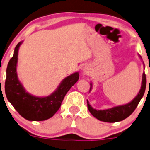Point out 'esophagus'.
I'll list each match as a JSON object with an SVG mask.
<instances>
[{
    "label": "esophagus",
    "instance_id": "obj_1",
    "mask_svg": "<svg viewBox=\"0 0 150 150\" xmlns=\"http://www.w3.org/2000/svg\"><path fill=\"white\" fill-rule=\"evenodd\" d=\"M83 72L84 74H87L88 72V69H86V68L84 67V68H83Z\"/></svg>",
    "mask_w": 150,
    "mask_h": 150
}]
</instances>
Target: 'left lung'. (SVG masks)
Wrapping results in <instances>:
<instances>
[{"instance_id":"obj_1","label":"left lung","mask_w":150,"mask_h":150,"mask_svg":"<svg viewBox=\"0 0 150 150\" xmlns=\"http://www.w3.org/2000/svg\"><path fill=\"white\" fill-rule=\"evenodd\" d=\"M139 57L142 59L140 56H139ZM146 85V75L144 72L143 75H142V82L140 91L136 96V97H134V99L130 103L122 105L115 106V107L105 109V110H97V109L93 108L87 100V106H88V110L95 118L100 120V121L105 122H117L122 121V120L128 117L136 108L140 100L143 97L144 94ZM90 86H91V87H90L89 91H91V88H92L91 83H90Z\"/></svg>"}]
</instances>
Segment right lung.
Here are the masks:
<instances>
[{"instance_id": "obj_1", "label": "right lung", "mask_w": 150, "mask_h": 150, "mask_svg": "<svg viewBox=\"0 0 150 150\" xmlns=\"http://www.w3.org/2000/svg\"><path fill=\"white\" fill-rule=\"evenodd\" d=\"M22 43L23 41L17 45L7 66L6 95L8 102L23 118L29 121H44L57 112L67 91L79 79V73L76 72L62 80L56 91L47 97L32 95L25 89L17 73L18 50Z\"/></svg>"}]
</instances>
